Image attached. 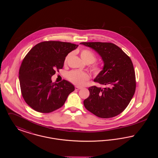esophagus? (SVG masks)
Returning <instances> with one entry per match:
<instances>
[{"label":"esophagus","mask_w":158,"mask_h":158,"mask_svg":"<svg viewBox=\"0 0 158 158\" xmlns=\"http://www.w3.org/2000/svg\"><path fill=\"white\" fill-rule=\"evenodd\" d=\"M75 90H79V89H81L82 88L79 87V86H75Z\"/></svg>","instance_id":"obj_1"}]
</instances>
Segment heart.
Segmentation results:
<instances>
[{"mask_svg": "<svg viewBox=\"0 0 158 158\" xmlns=\"http://www.w3.org/2000/svg\"><path fill=\"white\" fill-rule=\"evenodd\" d=\"M71 54L70 53L66 56L65 62H67ZM81 56L82 60L87 64L93 63L97 60L96 55L88 49L82 50L81 52ZM90 70L94 75L97 76L102 72V68L99 63H95L91 66ZM67 77L68 80L73 84L77 86H83L89 79V75L85 72L72 70L68 73Z\"/></svg>", "mask_w": 158, "mask_h": 158, "instance_id": "b5f03b06", "label": "heart"}]
</instances>
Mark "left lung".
<instances>
[{
    "mask_svg": "<svg viewBox=\"0 0 158 158\" xmlns=\"http://www.w3.org/2000/svg\"><path fill=\"white\" fill-rule=\"evenodd\" d=\"M80 44L95 50L104 63L103 70L94 82L106 87H89V96L83 101L85 107L102 118L119 115L126 108L135 93V71L131 60L119 47L111 43Z\"/></svg>",
    "mask_w": 158,
    "mask_h": 158,
    "instance_id": "left-lung-1",
    "label": "left lung"
}]
</instances>
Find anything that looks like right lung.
Masks as SVG:
<instances>
[{"label": "right lung", "mask_w": 158, "mask_h": 158, "mask_svg": "<svg viewBox=\"0 0 158 158\" xmlns=\"http://www.w3.org/2000/svg\"><path fill=\"white\" fill-rule=\"evenodd\" d=\"M78 45L47 41L31 48L23 59L19 71L21 94L25 102L35 111L52 113L61 108L74 86L66 80L52 82L51 77L59 71L66 56Z\"/></svg>", "instance_id": "obj_1"}]
</instances>
